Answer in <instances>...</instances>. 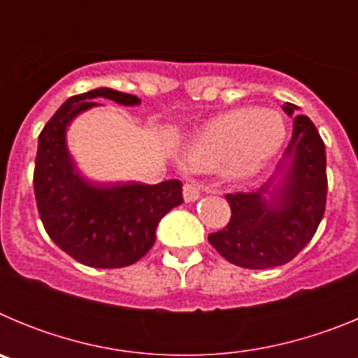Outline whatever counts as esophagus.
Instances as JSON below:
<instances>
[{
	"label": "esophagus",
	"instance_id": "obj_1",
	"mask_svg": "<svg viewBox=\"0 0 358 358\" xmlns=\"http://www.w3.org/2000/svg\"><path fill=\"white\" fill-rule=\"evenodd\" d=\"M182 195H185L186 202H195L201 197V192H199L195 182H186V185L182 186Z\"/></svg>",
	"mask_w": 358,
	"mask_h": 358
}]
</instances>
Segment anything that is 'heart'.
Returning <instances> with one entry per match:
<instances>
[{
	"instance_id": "b5f03b06",
	"label": "heart",
	"mask_w": 358,
	"mask_h": 358,
	"mask_svg": "<svg viewBox=\"0 0 358 358\" xmlns=\"http://www.w3.org/2000/svg\"><path fill=\"white\" fill-rule=\"evenodd\" d=\"M287 127L283 116L267 107H238L211 120L185 148L194 170L222 169L233 181L260 172L280 152Z\"/></svg>"
}]
</instances>
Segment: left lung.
Returning a JSON list of instances; mask_svg holds the SVG:
<instances>
[{
  "label": "left lung",
  "instance_id": "8db88e82",
  "mask_svg": "<svg viewBox=\"0 0 358 358\" xmlns=\"http://www.w3.org/2000/svg\"><path fill=\"white\" fill-rule=\"evenodd\" d=\"M299 107L287 102L292 116ZM327 150L308 116L294 118L276 176L251 194H227L231 220L208 236L231 264L271 268L290 262L317 231L327 206Z\"/></svg>",
  "mask_w": 358,
  "mask_h": 358
}]
</instances>
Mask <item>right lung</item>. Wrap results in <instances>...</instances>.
I'll use <instances>...</instances> for the list:
<instances>
[{"instance_id":"obj_1","label":"right lung","mask_w":358,"mask_h":358,"mask_svg":"<svg viewBox=\"0 0 358 358\" xmlns=\"http://www.w3.org/2000/svg\"><path fill=\"white\" fill-rule=\"evenodd\" d=\"M96 98L140 106L134 94L98 87L68 98L39 134L34 189L39 217L50 238L71 258L90 267L118 268L136 264L156 242V227L182 204L181 181L159 185L91 182L75 166L66 132Z\"/></svg>"}]
</instances>
